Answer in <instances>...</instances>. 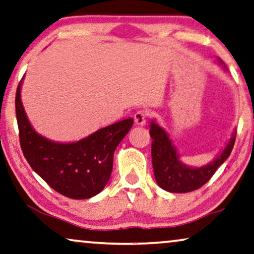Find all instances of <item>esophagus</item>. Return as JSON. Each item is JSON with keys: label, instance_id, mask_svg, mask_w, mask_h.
Instances as JSON below:
<instances>
[{"label": "esophagus", "instance_id": "obj_1", "mask_svg": "<svg viewBox=\"0 0 254 254\" xmlns=\"http://www.w3.org/2000/svg\"><path fill=\"white\" fill-rule=\"evenodd\" d=\"M146 119H147V114L142 111H138L134 114V122L137 126H145Z\"/></svg>", "mask_w": 254, "mask_h": 254}]
</instances>
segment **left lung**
Segmentation results:
<instances>
[{
  "mask_svg": "<svg viewBox=\"0 0 254 254\" xmlns=\"http://www.w3.org/2000/svg\"><path fill=\"white\" fill-rule=\"evenodd\" d=\"M219 64L227 70L222 60ZM151 141V163H153L155 180L162 189L170 192H189L196 190L205 185L214 175L219 166L229 157L235 143L236 132L226 143L225 148L219 153L214 160L203 166H189L180 161L176 146L163 127L154 120L150 122Z\"/></svg>",
  "mask_w": 254,
  "mask_h": 254,
  "instance_id": "left-lung-1",
  "label": "left lung"
}]
</instances>
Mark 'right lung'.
<instances>
[{
	"label": "right lung",
	"mask_w": 254,
	"mask_h": 254,
	"mask_svg": "<svg viewBox=\"0 0 254 254\" xmlns=\"http://www.w3.org/2000/svg\"><path fill=\"white\" fill-rule=\"evenodd\" d=\"M22 79L16 93V115L21 150L30 168L66 197L85 199L99 194L111 178L116 147L130 131L133 119L101 127L78 141H54L30 124L21 103Z\"/></svg>",
	"instance_id": "add662e5"
}]
</instances>
